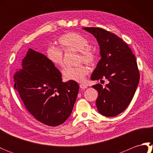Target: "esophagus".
<instances>
[{
    "label": "esophagus",
    "instance_id": "1",
    "mask_svg": "<svg viewBox=\"0 0 153 153\" xmlns=\"http://www.w3.org/2000/svg\"><path fill=\"white\" fill-rule=\"evenodd\" d=\"M79 86H80V88L82 89H85L87 87V86L86 85H85V84H81Z\"/></svg>",
    "mask_w": 153,
    "mask_h": 153
}]
</instances>
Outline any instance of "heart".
Returning <instances> with one entry per match:
<instances>
[{"label": "heart", "mask_w": 153, "mask_h": 153, "mask_svg": "<svg viewBox=\"0 0 153 153\" xmlns=\"http://www.w3.org/2000/svg\"><path fill=\"white\" fill-rule=\"evenodd\" d=\"M58 43L60 49L52 46L48 47L46 52L48 59L57 67H61L63 65V53L61 50L79 52V60H82L87 64H92L95 60V53L92 48L88 46V41L82 35L76 32H69L62 35L58 38ZM89 71V68L86 66L81 64L78 66L66 68L62 74L65 79L83 82Z\"/></svg>", "instance_id": "1"}]
</instances>
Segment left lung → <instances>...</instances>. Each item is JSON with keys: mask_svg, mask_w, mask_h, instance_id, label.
<instances>
[{"mask_svg": "<svg viewBox=\"0 0 153 153\" xmlns=\"http://www.w3.org/2000/svg\"><path fill=\"white\" fill-rule=\"evenodd\" d=\"M97 39L100 60L91 77V80L109 83L104 88L93 85L99 93L97 108L102 115L114 117L128 106L139 82V72L135 56L128 44L111 32L99 27H83Z\"/></svg>", "mask_w": 153, "mask_h": 153, "instance_id": "1", "label": "left lung"}]
</instances>
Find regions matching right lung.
Segmentation results:
<instances>
[{"instance_id": "1", "label": "right lung", "mask_w": 153, "mask_h": 153, "mask_svg": "<svg viewBox=\"0 0 153 153\" xmlns=\"http://www.w3.org/2000/svg\"><path fill=\"white\" fill-rule=\"evenodd\" d=\"M14 89L27 110L38 121L57 126L69 118L79 86L62 82V74L45 55L29 48L21 70L14 76Z\"/></svg>"}]
</instances>
